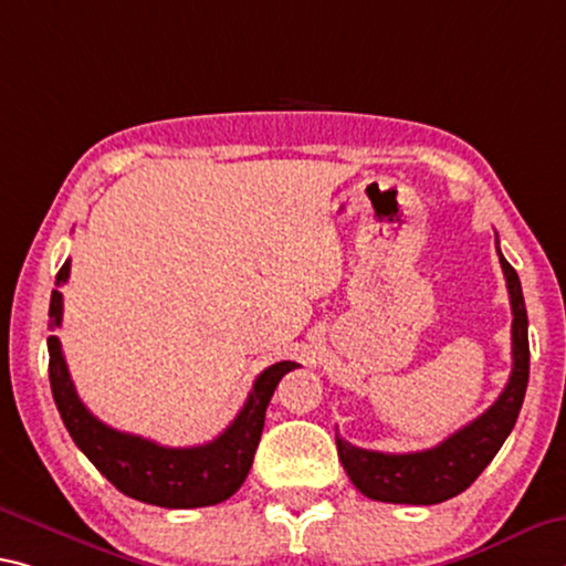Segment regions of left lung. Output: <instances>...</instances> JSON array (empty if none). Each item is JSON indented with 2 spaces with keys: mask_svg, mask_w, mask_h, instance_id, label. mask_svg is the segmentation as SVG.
<instances>
[{
  "mask_svg": "<svg viewBox=\"0 0 566 566\" xmlns=\"http://www.w3.org/2000/svg\"><path fill=\"white\" fill-rule=\"evenodd\" d=\"M499 249V247H496ZM511 300V367L509 382L496 402L469 426L455 430L443 443L416 453H380L357 448L337 436V453L349 481L367 499L388 504H441L471 486L493 461L514 428L528 382V319L518 274L499 249Z\"/></svg>",
  "mask_w": 566,
  "mask_h": 566,
  "instance_id": "1",
  "label": "left lung"
}]
</instances>
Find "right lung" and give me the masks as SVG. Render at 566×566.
Masks as SVG:
<instances>
[{"instance_id": "right-lung-1", "label": "right lung", "mask_w": 566, "mask_h": 566, "mask_svg": "<svg viewBox=\"0 0 566 566\" xmlns=\"http://www.w3.org/2000/svg\"><path fill=\"white\" fill-rule=\"evenodd\" d=\"M70 276V262L57 272V286ZM62 322V294L52 290L50 327ZM50 349V388L62 423L73 436L80 451L103 476L123 491L125 496L164 509H199L213 506L234 496L254 463V453L264 430L266 406L286 373L300 367L282 360L254 380L244 408L211 443L193 448H166L148 438L120 433L90 412L77 398L75 385L55 335L48 337Z\"/></svg>"}]
</instances>
